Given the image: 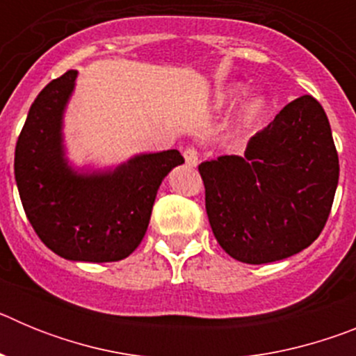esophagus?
<instances>
[{"label": "esophagus", "instance_id": "esophagus-1", "mask_svg": "<svg viewBox=\"0 0 356 356\" xmlns=\"http://www.w3.org/2000/svg\"><path fill=\"white\" fill-rule=\"evenodd\" d=\"M184 159H185V163H187L188 168H196L197 165V151L196 149H185L184 151Z\"/></svg>", "mask_w": 356, "mask_h": 356}]
</instances>
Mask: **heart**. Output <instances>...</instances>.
Listing matches in <instances>:
<instances>
[{
	"label": "heart",
	"mask_w": 356,
	"mask_h": 356,
	"mask_svg": "<svg viewBox=\"0 0 356 356\" xmlns=\"http://www.w3.org/2000/svg\"><path fill=\"white\" fill-rule=\"evenodd\" d=\"M246 94V87L244 85H234L229 89L221 90L213 96L212 103H210V112L212 114H226L229 110L234 108L242 96ZM267 112V97L264 94H257V96L248 97L246 102L238 106L235 112L234 124L237 128H250L253 127L254 122L260 121L264 114Z\"/></svg>",
	"instance_id": "heart-1"
}]
</instances>
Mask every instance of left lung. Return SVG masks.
<instances>
[{"label":"left lung","instance_id":"left-lung-1","mask_svg":"<svg viewBox=\"0 0 356 356\" xmlns=\"http://www.w3.org/2000/svg\"><path fill=\"white\" fill-rule=\"evenodd\" d=\"M210 226L244 264L300 253L319 237L339 184V156L325 110L301 96L253 135L244 155L200 163Z\"/></svg>","mask_w":356,"mask_h":356}]
</instances>
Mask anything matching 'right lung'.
Instances as JSON below:
<instances>
[{
	"mask_svg": "<svg viewBox=\"0 0 356 356\" xmlns=\"http://www.w3.org/2000/svg\"><path fill=\"white\" fill-rule=\"evenodd\" d=\"M78 71L49 81L17 139L14 175L40 241L72 262H118L146 234L162 180L184 163L178 149L137 153L118 165L78 163L65 146V110Z\"/></svg>",
	"mask_w": 356,
	"mask_h": 356,
	"instance_id": "1",
	"label": "right lung"
}]
</instances>
